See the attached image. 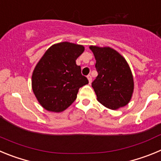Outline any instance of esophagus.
Listing matches in <instances>:
<instances>
[{
	"label": "esophagus",
	"mask_w": 161,
	"mask_h": 161,
	"mask_svg": "<svg viewBox=\"0 0 161 161\" xmlns=\"http://www.w3.org/2000/svg\"><path fill=\"white\" fill-rule=\"evenodd\" d=\"M87 78H88V80H89V83L91 84V82H92V76H91L90 75H88Z\"/></svg>",
	"instance_id": "34e87169"
}]
</instances>
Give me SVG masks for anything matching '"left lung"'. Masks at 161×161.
I'll use <instances>...</instances> for the list:
<instances>
[{
  "mask_svg": "<svg viewBox=\"0 0 161 161\" xmlns=\"http://www.w3.org/2000/svg\"><path fill=\"white\" fill-rule=\"evenodd\" d=\"M89 48L94 55L98 73L92 83L97 101L114 110L126 106L133 94L134 79L125 58L109 47Z\"/></svg>",
  "mask_w": 161,
  "mask_h": 161,
  "instance_id": "left-lung-1",
  "label": "left lung"
}]
</instances>
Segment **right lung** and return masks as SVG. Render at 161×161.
<instances>
[{
    "instance_id": "obj_1",
    "label": "right lung",
    "mask_w": 161,
    "mask_h": 161,
    "mask_svg": "<svg viewBox=\"0 0 161 161\" xmlns=\"http://www.w3.org/2000/svg\"><path fill=\"white\" fill-rule=\"evenodd\" d=\"M85 51L82 45L62 42L50 47L32 73L33 92L41 106L59 113L76 99L79 89L89 84L76 60Z\"/></svg>"
}]
</instances>
